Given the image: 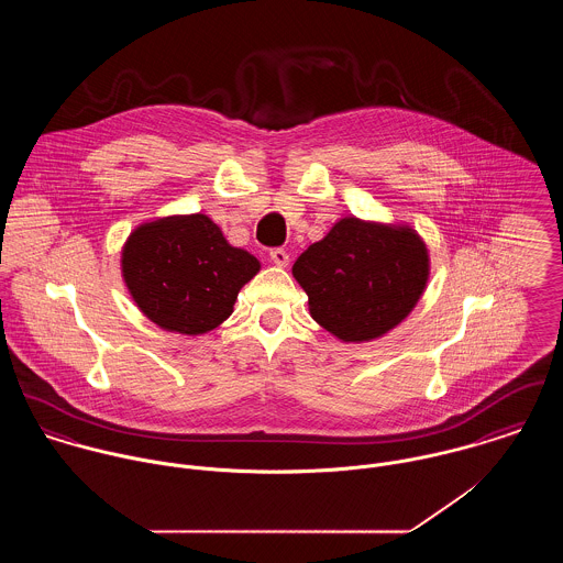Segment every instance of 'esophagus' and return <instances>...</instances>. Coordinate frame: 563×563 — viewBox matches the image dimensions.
<instances>
[{"label":"esophagus","instance_id":"34e87169","mask_svg":"<svg viewBox=\"0 0 563 563\" xmlns=\"http://www.w3.org/2000/svg\"><path fill=\"white\" fill-rule=\"evenodd\" d=\"M288 260H290V257H288V253H286L284 249H273V251H271V262H273L275 266H282V268H284V266H288Z\"/></svg>","mask_w":563,"mask_h":563}]
</instances>
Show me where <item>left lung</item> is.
<instances>
[{
  "mask_svg": "<svg viewBox=\"0 0 563 563\" xmlns=\"http://www.w3.org/2000/svg\"><path fill=\"white\" fill-rule=\"evenodd\" d=\"M429 249L407 223L344 217L295 262L312 319L342 342H371L401 324L429 282Z\"/></svg>",
  "mask_w": 563,
  "mask_h": 563,
  "instance_id": "8db88e82",
  "label": "left lung"
}]
</instances>
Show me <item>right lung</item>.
Instances as JSON below:
<instances>
[{
    "instance_id": "obj_1",
    "label": "right lung",
    "mask_w": 563,
    "mask_h": 563,
    "mask_svg": "<svg viewBox=\"0 0 563 563\" xmlns=\"http://www.w3.org/2000/svg\"><path fill=\"white\" fill-rule=\"evenodd\" d=\"M260 273L206 214L141 223L121 249V275L136 308L164 331L201 335L228 321L242 286Z\"/></svg>"
}]
</instances>
